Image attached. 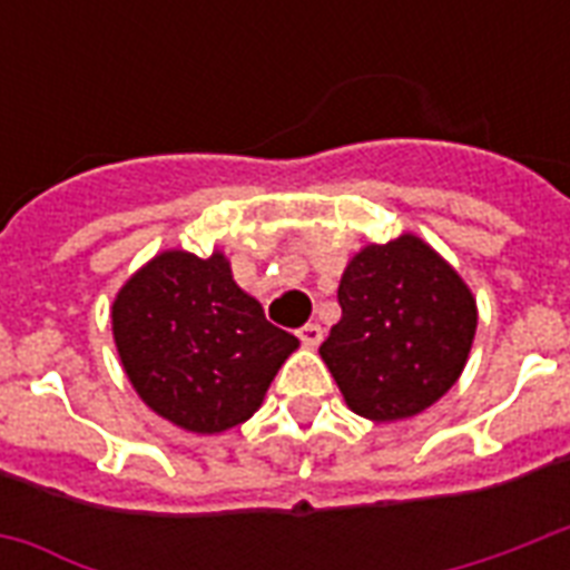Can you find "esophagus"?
Wrapping results in <instances>:
<instances>
[{
    "label": "esophagus",
    "mask_w": 570,
    "mask_h": 570,
    "mask_svg": "<svg viewBox=\"0 0 570 570\" xmlns=\"http://www.w3.org/2000/svg\"><path fill=\"white\" fill-rule=\"evenodd\" d=\"M298 340H302L304 346H320L322 343V328L320 325H316V322H307V325H302V328H298Z\"/></svg>",
    "instance_id": "34e87169"
}]
</instances>
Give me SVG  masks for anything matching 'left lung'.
<instances>
[{
	"mask_svg": "<svg viewBox=\"0 0 570 570\" xmlns=\"http://www.w3.org/2000/svg\"><path fill=\"white\" fill-rule=\"evenodd\" d=\"M337 302L343 316L320 355L355 414L405 420L459 381L476 334V298L420 236L357 250Z\"/></svg>",
	"mask_w": 570,
	"mask_h": 570,
	"instance_id": "8db88e82",
	"label": "left lung"
}]
</instances>
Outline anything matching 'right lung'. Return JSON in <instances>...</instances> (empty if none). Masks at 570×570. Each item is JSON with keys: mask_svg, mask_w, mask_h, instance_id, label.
I'll return each instance as SVG.
<instances>
[{"mask_svg": "<svg viewBox=\"0 0 570 570\" xmlns=\"http://www.w3.org/2000/svg\"><path fill=\"white\" fill-rule=\"evenodd\" d=\"M111 331L147 407L186 432L245 423L298 340L236 286L222 250H163L120 286Z\"/></svg>", "mask_w": 570, "mask_h": 570, "instance_id": "add662e5", "label": "right lung"}]
</instances>
